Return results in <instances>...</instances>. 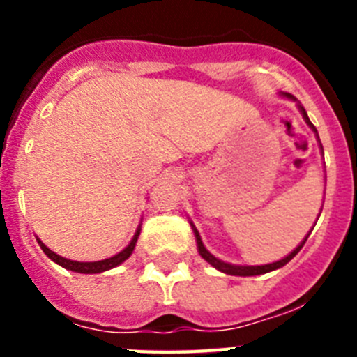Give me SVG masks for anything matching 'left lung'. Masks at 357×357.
<instances>
[{"mask_svg": "<svg viewBox=\"0 0 357 357\" xmlns=\"http://www.w3.org/2000/svg\"><path fill=\"white\" fill-rule=\"evenodd\" d=\"M280 96L288 98V100H291V102H296V98L293 96V94H289V93H280ZM296 107H298V110H301L302 118H304V121L307 123V125H309V128H311V130L314 132V135H317L318 143H320V137H318V132H317V128H314V125H313V123L309 121V118H307V112H305V109H304V107H302L301 103H298V102H296ZM320 148H321V144H320ZM321 153H324V150H321ZM318 216H320V214H318ZM189 223H191V229H193V232H195V239H197V248H198V254H200L202 257H204V259H206L207 263L211 264V266H213V268H216V270H220V272L227 273V275H238V277L263 275V273L273 272V270H279V268H282V266H284V264H288L289 261H291L293 257H295V255L298 254V252H301V248L304 247L305 239H307V238H309V234H311V232H307V236H305V238H304V241H302L301 245H298V247L295 248V250H293V252H289V254L286 255V257H282V259L275 261V263H270V264H257V266H243V264H232V263H225V261H222V259H218V257H214V255L211 254L209 250H207V248H206V245H204V243H202V238H200V234H198L197 227L193 225V222H191V220H189ZM311 230H313V229H311Z\"/></svg>", "mask_w": 357, "mask_h": 357, "instance_id": "left-lung-1", "label": "left lung"}]
</instances>
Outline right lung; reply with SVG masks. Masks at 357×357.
Instances as JSON below:
<instances>
[{
    "mask_svg": "<svg viewBox=\"0 0 357 357\" xmlns=\"http://www.w3.org/2000/svg\"><path fill=\"white\" fill-rule=\"evenodd\" d=\"M139 232H141V223H139V227H137V230H135L134 238L130 239V243H128L127 247L123 248L121 252H118V254L112 255V257H109V259L91 261V263H82V261L66 259V257H62V255H59V254H55L53 250H50V248L46 247V245H44L39 238H37V243H39V247L43 248L44 254L48 255L53 263H56L59 266L66 268V270H71V272H77V273H102V272H107V270H110V268L119 266V264L125 263V261L130 257L132 252H134V248H135V243H137V238H139Z\"/></svg>",
    "mask_w": 357,
    "mask_h": 357,
    "instance_id": "obj_1",
    "label": "right lung"
}]
</instances>
